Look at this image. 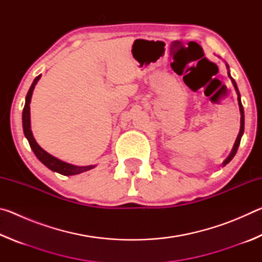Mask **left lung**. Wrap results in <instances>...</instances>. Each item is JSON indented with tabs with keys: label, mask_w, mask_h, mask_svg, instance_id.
<instances>
[{
	"label": "left lung",
	"mask_w": 262,
	"mask_h": 262,
	"mask_svg": "<svg viewBox=\"0 0 262 262\" xmlns=\"http://www.w3.org/2000/svg\"><path fill=\"white\" fill-rule=\"evenodd\" d=\"M227 68L229 70V66L228 64H227ZM228 75H229L230 79H231V82L233 84L234 89H236V92H237V95H238V105H239V110H241V130H239V134L237 136V140H236V142H234V145H233V148H232L231 154H230L229 157L223 162V166L227 165V164L234 157V155H236L237 150H238L239 144H241L242 136L244 134V108H243V104H242V100H241V94H239V90H238V86H237V84H236V81H234V79L231 77V75H230V72H228Z\"/></svg>",
	"instance_id": "8db88e82"
}]
</instances>
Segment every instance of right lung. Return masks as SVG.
I'll list each match as a JSON object with an SVG mask.
<instances>
[{
    "label": "right lung",
    "instance_id": "add662e5",
    "mask_svg": "<svg viewBox=\"0 0 262 262\" xmlns=\"http://www.w3.org/2000/svg\"><path fill=\"white\" fill-rule=\"evenodd\" d=\"M41 75H39L34 78L33 83L31 84V88L26 95V99H25V105H24V110H23V130H24V135L26 139H28L31 149L33 150V152L37 158L40 161L43 165L47 166L50 170L57 172V173L63 174V176H74V174H78L82 173V172H85L94 168L96 165H89V166H75L73 164L62 162L60 159H57L56 157L52 156L48 152H46L40 145H39L37 142H35L32 130H31V120H30V103H31V97H32V92L33 89L35 86V84L39 81Z\"/></svg>",
    "mask_w": 262,
    "mask_h": 262
}]
</instances>
